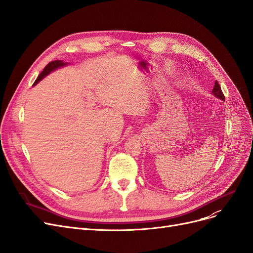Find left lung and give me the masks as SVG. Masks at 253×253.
<instances>
[{
  "mask_svg": "<svg viewBox=\"0 0 253 253\" xmlns=\"http://www.w3.org/2000/svg\"><path fill=\"white\" fill-rule=\"evenodd\" d=\"M211 93H213L214 97H217V98H219V99H221L223 101H225V96H224V93H223V91L221 89V86L219 85V83L217 81L214 82V86H213V89H212Z\"/></svg>",
  "mask_w": 253,
  "mask_h": 253,
  "instance_id": "left-lung-1",
  "label": "left lung"
}]
</instances>
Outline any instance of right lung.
<instances>
[{"instance_id":"add662e5","label":"right lung","mask_w":253,"mask_h":253,"mask_svg":"<svg viewBox=\"0 0 253 253\" xmlns=\"http://www.w3.org/2000/svg\"><path fill=\"white\" fill-rule=\"evenodd\" d=\"M65 64H67V63L61 61V60H54V61H51L50 63L46 64L45 67H44V69H43V71L39 75V77L36 78V80H35V82H34V85H35V84L39 83L43 77H45L46 75L50 74L51 72H53V71L56 70V69H58V68H60V67H63V65H65Z\"/></svg>"}]
</instances>
